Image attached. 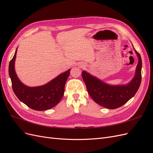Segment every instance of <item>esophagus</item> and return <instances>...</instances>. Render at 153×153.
Returning <instances> with one entry per match:
<instances>
[{"instance_id": "34e87169", "label": "esophagus", "mask_w": 153, "mask_h": 153, "mask_svg": "<svg viewBox=\"0 0 153 153\" xmlns=\"http://www.w3.org/2000/svg\"><path fill=\"white\" fill-rule=\"evenodd\" d=\"M78 67L79 68H84L85 67V64H84V63H79L78 64Z\"/></svg>"}]
</instances>
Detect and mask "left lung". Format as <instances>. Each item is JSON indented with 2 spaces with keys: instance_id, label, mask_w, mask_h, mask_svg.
Here are the masks:
<instances>
[{
  "instance_id": "8db88e82",
  "label": "left lung",
  "mask_w": 153,
  "mask_h": 153,
  "mask_svg": "<svg viewBox=\"0 0 153 153\" xmlns=\"http://www.w3.org/2000/svg\"><path fill=\"white\" fill-rule=\"evenodd\" d=\"M134 50L138 56V61L135 76L127 84L110 85L85 71H82V78L87 91L96 103L106 108L115 109L123 106L135 96L142 80V59L135 48Z\"/></svg>"
}]
</instances>
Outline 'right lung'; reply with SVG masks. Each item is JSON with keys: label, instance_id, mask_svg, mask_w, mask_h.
Listing matches in <instances>:
<instances>
[{"label": "right lung", "instance_id": "obj_1", "mask_svg": "<svg viewBox=\"0 0 153 153\" xmlns=\"http://www.w3.org/2000/svg\"><path fill=\"white\" fill-rule=\"evenodd\" d=\"M17 49L18 48L9 65V75L15 95L22 103L35 110L43 111L54 107L64 95V86L71 69L60 74L45 85L38 87L27 86L19 80L15 72V62Z\"/></svg>", "mask_w": 153, "mask_h": 153}]
</instances>
